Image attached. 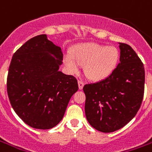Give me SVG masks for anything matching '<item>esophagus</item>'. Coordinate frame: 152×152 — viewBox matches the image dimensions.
<instances>
[{
	"label": "esophagus",
	"instance_id": "obj_1",
	"mask_svg": "<svg viewBox=\"0 0 152 152\" xmlns=\"http://www.w3.org/2000/svg\"><path fill=\"white\" fill-rule=\"evenodd\" d=\"M78 86H79V89L80 90L82 89L83 86H84V82L81 81V80H78Z\"/></svg>",
	"mask_w": 152,
	"mask_h": 152
}]
</instances>
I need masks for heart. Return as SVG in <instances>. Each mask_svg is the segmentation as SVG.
Masks as SVG:
<instances>
[{"instance_id": "obj_1", "label": "heart", "mask_w": 152, "mask_h": 152, "mask_svg": "<svg viewBox=\"0 0 152 152\" xmlns=\"http://www.w3.org/2000/svg\"><path fill=\"white\" fill-rule=\"evenodd\" d=\"M119 50L115 46H106L96 43H84L74 47L72 53L64 56V63L71 73L79 71L84 65L86 76L90 80L99 81L110 76L118 65Z\"/></svg>"}]
</instances>
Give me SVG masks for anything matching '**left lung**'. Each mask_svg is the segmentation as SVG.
I'll list each match as a JSON object with an SVG mask.
<instances>
[{
	"label": "left lung",
	"mask_w": 152,
	"mask_h": 152,
	"mask_svg": "<svg viewBox=\"0 0 152 152\" xmlns=\"http://www.w3.org/2000/svg\"><path fill=\"white\" fill-rule=\"evenodd\" d=\"M120 63L111 76L85 85V112L90 125L99 132H113L131 121L144 96L145 69L131 46L119 43Z\"/></svg>",
	"instance_id": "1"
}]
</instances>
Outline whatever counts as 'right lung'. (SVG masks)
I'll use <instances>...</instances> for the list:
<instances>
[{
    "label": "right lung",
    "mask_w": 152,
    "mask_h": 152,
    "mask_svg": "<svg viewBox=\"0 0 152 152\" xmlns=\"http://www.w3.org/2000/svg\"><path fill=\"white\" fill-rule=\"evenodd\" d=\"M61 47L39 35L15 51L9 66L7 94L13 110L31 127L48 130L61 121L78 91L73 76L59 71Z\"/></svg>",
    "instance_id": "right-lung-1"
}]
</instances>
